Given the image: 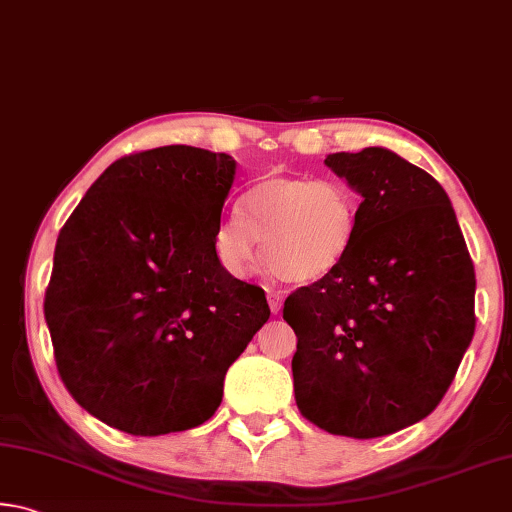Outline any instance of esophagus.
<instances>
[{"label": "esophagus", "mask_w": 512, "mask_h": 512, "mask_svg": "<svg viewBox=\"0 0 512 512\" xmlns=\"http://www.w3.org/2000/svg\"><path fill=\"white\" fill-rule=\"evenodd\" d=\"M282 293L280 291H268V307H271L273 314H277V311L282 309Z\"/></svg>", "instance_id": "34e87169"}]
</instances>
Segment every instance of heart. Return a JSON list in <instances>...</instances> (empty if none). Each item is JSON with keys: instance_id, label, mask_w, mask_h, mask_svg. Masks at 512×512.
Segmentation results:
<instances>
[{"instance_id": "obj_1", "label": "heart", "mask_w": 512, "mask_h": 512, "mask_svg": "<svg viewBox=\"0 0 512 512\" xmlns=\"http://www.w3.org/2000/svg\"><path fill=\"white\" fill-rule=\"evenodd\" d=\"M359 196L341 180L271 176L244 196V214L230 210L214 235V253L225 273L246 280L264 246L271 271L296 284L332 275L357 241Z\"/></svg>"}]
</instances>
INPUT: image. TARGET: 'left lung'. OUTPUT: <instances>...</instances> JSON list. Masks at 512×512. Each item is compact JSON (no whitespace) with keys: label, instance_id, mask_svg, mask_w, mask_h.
Segmentation results:
<instances>
[{"label":"left lung","instance_id":"obj_1","mask_svg":"<svg viewBox=\"0 0 512 512\" xmlns=\"http://www.w3.org/2000/svg\"><path fill=\"white\" fill-rule=\"evenodd\" d=\"M325 164L361 194L357 241L284 300L293 391L316 427L379 438L427 418L452 386L476 325L474 264L427 171L379 146Z\"/></svg>","mask_w":512,"mask_h":512}]
</instances>
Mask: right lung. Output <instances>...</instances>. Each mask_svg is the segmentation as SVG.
I'll return each mask as SVG.
<instances>
[{"label":"right lung","mask_w":512,"mask_h":512,"mask_svg":"<svg viewBox=\"0 0 512 512\" xmlns=\"http://www.w3.org/2000/svg\"><path fill=\"white\" fill-rule=\"evenodd\" d=\"M237 162L173 144L112 162L60 230L45 293L58 375L133 436L210 420L271 309L214 253Z\"/></svg>","instance_id":"obj_1"}]
</instances>
